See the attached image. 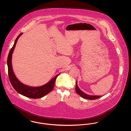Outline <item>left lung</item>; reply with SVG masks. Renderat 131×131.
<instances>
[{
    "mask_svg": "<svg viewBox=\"0 0 131 131\" xmlns=\"http://www.w3.org/2000/svg\"><path fill=\"white\" fill-rule=\"evenodd\" d=\"M75 91L80 96L82 97L84 99H88V100H92L97 99L98 98H100L102 96H90L89 95H87L86 94L84 93L83 92H82L81 90L80 89V88L78 87L77 84V81H76V85H75Z\"/></svg>",
    "mask_w": 131,
    "mask_h": 131,
    "instance_id": "1",
    "label": "left lung"
}]
</instances>
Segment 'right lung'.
<instances>
[{
  "label": "right lung",
  "instance_id": "add662e5",
  "mask_svg": "<svg viewBox=\"0 0 131 131\" xmlns=\"http://www.w3.org/2000/svg\"><path fill=\"white\" fill-rule=\"evenodd\" d=\"M21 34L22 33L19 34V36L16 38L15 43L14 44L11 49L10 50V52L8 56L7 65L9 80L13 87H14L15 90L19 93L20 94L23 96H25L28 98L32 99L41 98L42 97H43L48 94L50 92H51L52 90L53 87L54 86L56 78L60 74L56 75L55 77H54L52 80H51L49 82H48L46 84L39 87L28 86L27 85L24 84L21 82L19 81L15 76L13 70L12 66V56L13 50L15 49L17 41Z\"/></svg>",
  "mask_w": 131,
  "mask_h": 131
}]
</instances>
